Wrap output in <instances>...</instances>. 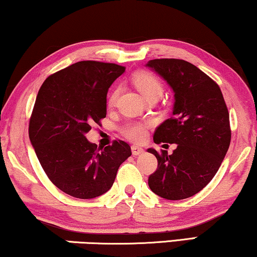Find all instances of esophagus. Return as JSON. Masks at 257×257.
<instances>
[{"instance_id": "1", "label": "esophagus", "mask_w": 257, "mask_h": 257, "mask_svg": "<svg viewBox=\"0 0 257 257\" xmlns=\"http://www.w3.org/2000/svg\"><path fill=\"white\" fill-rule=\"evenodd\" d=\"M131 150H132L133 156H139V154L144 153V149H143V147L137 146V145H133V146L131 147Z\"/></svg>"}]
</instances>
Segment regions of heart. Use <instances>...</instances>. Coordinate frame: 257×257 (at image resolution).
Masks as SVG:
<instances>
[{
  "label": "heart",
  "mask_w": 257,
  "mask_h": 257,
  "mask_svg": "<svg viewBox=\"0 0 257 257\" xmlns=\"http://www.w3.org/2000/svg\"><path fill=\"white\" fill-rule=\"evenodd\" d=\"M132 82L146 99H150V98L153 97L160 98L164 92L163 84L150 71H139L135 73L132 77ZM117 97L118 89H114L110 93V96H108V104L113 105ZM147 127H149V122L130 121L122 126L120 131L127 139L136 143H140L146 139Z\"/></svg>",
  "instance_id": "b5f03b06"
}]
</instances>
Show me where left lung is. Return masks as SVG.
I'll return each instance as SVG.
<instances>
[{
    "label": "left lung",
    "mask_w": 257,
    "mask_h": 257,
    "mask_svg": "<svg viewBox=\"0 0 257 257\" xmlns=\"http://www.w3.org/2000/svg\"><path fill=\"white\" fill-rule=\"evenodd\" d=\"M146 66L174 92L172 117L158 126L154 143L178 145L172 154L147 150L158 160L149 186L164 199H187L209 184L226 156L231 137L227 105L219 85L192 63L161 58Z\"/></svg>",
    "instance_id": "1"
}]
</instances>
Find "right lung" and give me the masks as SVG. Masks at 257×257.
I'll return each mask as SVG.
<instances>
[{"instance_id": "obj_1", "label": "right lung", "mask_w": 257, "mask_h": 257, "mask_svg": "<svg viewBox=\"0 0 257 257\" xmlns=\"http://www.w3.org/2000/svg\"><path fill=\"white\" fill-rule=\"evenodd\" d=\"M124 71L113 63L77 62L49 76L38 91L29 122L31 145L52 184L73 198L106 193L132 154L122 140L103 149L85 137L106 117L108 87Z\"/></svg>"}]
</instances>
